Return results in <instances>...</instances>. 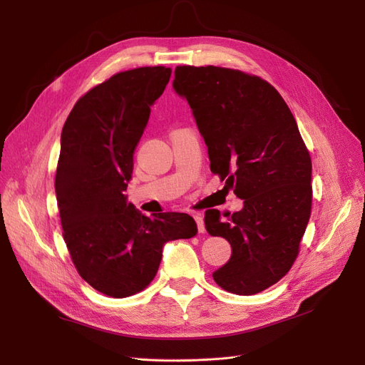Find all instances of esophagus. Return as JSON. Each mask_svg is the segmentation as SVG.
Wrapping results in <instances>:
<instances>
[{
  "label": "esophagus",
  "mask_w": 365,
  "mask_h": 365,
  "mask_svg": "<svg viewBox=\"0 0 365 365\" xmlns=\"http://www.w3.org/2000/svg\"><path fill=\"white\" fill-rule=\"evenodd\" d=\"M193 219H195V222H196V225H197V231H200V233H204V231H205V225H204V217H202V215H201V213H195V215H193Z\"/></svg>",
  "instance_id": "esophagus-1"
}]
</instances>
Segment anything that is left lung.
<instances>
[{
	"label": "left lung",
	"mask_w": 365,
	"mask_h": 365,
	"mask_svg": "<svg viewBox=\"0 0 365 365\" xmlns=\"http://www.w3.org/2000/svg\"><path fill=\"white\" fill-rule=\"evenodd\" d=\"M173 90L192 108L210 170L244 200L225 217L205 212L208 233L231 245L213 279L231 294L262 292L291 269L311 217L312 163L297 121L272 85L239 70L182 65Z\"/></svg>",
	"instance_id": "8db88e82"
}]
</instances>
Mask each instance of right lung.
Listing matches in <instances>:
<instances>
[{
  "mask_svg": "<svg viewBox=\"0 0 365 365\" xmlns=\"http://www.w3.org/2000/svg\"><path fill=\"white\" fill-rule=\"evenodd\" d=\"M170 74L165 67L117 73L82 96L62 128L54 189L63 240L81 277L108 297L145 289L164 244L197 233L192 216L148 217L125 195L150 106Z\"/></svg>",
  "mask_w": 365,
  "mask_h": 365,
  "instance_id": "1",
  "label": "right lung"
}]
</instances>
